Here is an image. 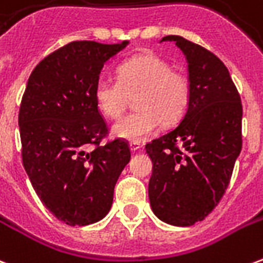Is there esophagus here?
I'll list each match as a JSON object with an SVG mask.
<instances>
[{"instance_id":"esophagus-1","label":"esophagus","mask_w":263,"mask_h":263,"mask_svg":"<svg viewBox=\"0 0 263 263\" xmlns=\"http://www.w3.org/2000/svg\"><path fill=\"white\" fill-rule=\"evenodd\" d=\"M129 148H131V152H138V151H141V143L138 142H131L129 143Z\"/></svg>"}]
</instances>
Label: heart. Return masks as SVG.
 I'll return each mask as SVG.
<instances>
[{
  "label": "heart",
  "instance_id": "heart-1",
  "mask_svg": "<svg viewBox=\"0 0 263 263\" xmlns=\"http://www.w3.org/2000/svg\"><path fill=\"white\" fill-rule=\"evenodd\" d=\"M135 94L138 111L117 121L111 134L118 139L142 142L154 135L160 124L173 125L184 115L190 83L160 56L142 53L118 66L117 80L100 79L94 87L97 108L111 120L124 112L128 97Z\"/></svg>",
  "mask_w": 263,
  "mask_h": 263
}]
</instances>
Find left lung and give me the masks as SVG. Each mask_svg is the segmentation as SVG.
<instances>
[{
    "instance_id": "left-lung-1",
    "label": "left lung",
    "mask_w": 263,
    "mask_h": 263,
    "mask_svg": "<svg viewBox=\"0 0 263 263\" xmlns=\"http://www.w3.org/2000/svg\"><path fill=\"white\" fill-rule=\"evenodd\" d=\"M167 41L186 56L190 100L179 125L145 146L152 160L148 193L159 220L189 227L203 221L228 187L242 148V104L214 53L182 36L160 42Z\"/></svg>"
}]
</instances>
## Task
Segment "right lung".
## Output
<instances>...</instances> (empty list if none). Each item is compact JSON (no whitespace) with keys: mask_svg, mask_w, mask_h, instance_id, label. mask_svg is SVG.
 <instances>
[{"mask_svg":"<svg viewBox=\"0 0 263 263\" xmlns=\"http://www.w3.org/2000/svg\"><path fill=\"white\" fill-rule=\"evenodd\" d=\"M128 41L71 42L33 69L21 101L22 162L46 209L67 226H88L108 214L114 187L131 159L128 143L100 146L107 125L94 87L104 65ZM90 144H96L92 151Z\"/></svg>","mask_w":263,"mask_h":263,"instance_id":"add662e5","label":"right lung"}]
</instances>
